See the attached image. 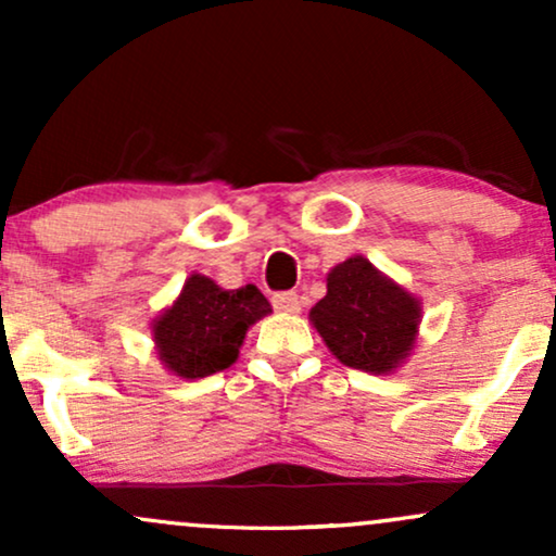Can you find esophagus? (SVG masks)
<instances>
[{
    "mask_svg": "<svg viewBox=\"0 0 556 556\" xmlns=\"http://www.w3.org/2000/svg\"><path fill=\"white\" fill-rule=\"evenodd\" d=\"M271 305L277 311H282V314H298L300 298H298V292H274Z\"/></svg>",
    "mask_w": 556,
    "mask_h": 556,
    "instance_id": "obj_1",
    "label": "esophagus"
}]
</instances>
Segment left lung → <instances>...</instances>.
Returning <instances> with one entry per match:
<instances>
[{"label": "left lung", "instance_id": "1", "mask_svg": "<svg viewBox=\"0 0 556 556\" xmlns=\"http://www.w3.org/2000/svg\"><path fill=\"white\" fill-rule=\"evenodd\" d=\"M311 321L344 366L387 374L413 350L420 305L355 256L329 271L327 295L311 308Z\"/></svg>", "mask_w": 556, "mask_h": 556}]
</instances>
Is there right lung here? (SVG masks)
<instances>
[{
  "label": "right lung",
  "instance_id": "obj_1",
  "mask_svg": "<svg viewBox=\"0 0 556 556\" xmlns=\"http://www.w3.org/2000/svg\"><path fill=\"white\" fill-rule=\"evenodd\" d=\"M271 314L258 287L222 290L208 277L193 274L180 298L154 324L159 358L182 379H203L238 361L245 331Z\"/></svg>",
  "mask_w": 556,
  "mask_h": 556
}]
</instances>
